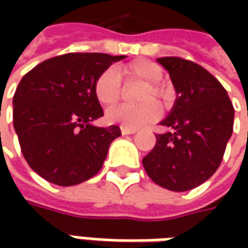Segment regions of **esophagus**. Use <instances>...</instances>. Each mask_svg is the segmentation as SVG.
<instances>
[{
    "label": "esophagus",
    "mask_w": 248,
    "mask_h": 248,
    "mask_svg": "<svg viewBox=\"0 0 248 248\" xmlns=\"http://www.w3.org/2000/svg\"><path fill=\"white\" fill-rule=\"evenodd\" d=\"M137 129H131V128H125V127H121V134L123 135H131V134H135Z\"/></svg>",
    "instance_id": "esophagus-1"
}]
</instances>
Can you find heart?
Returning a JSON list of instances; mask_svg holds the SVG:
<instances>
[{
    "label": "heart",
    "mask_w": 248,
    "mask_h": 248,
    "mask_svg": "<svg viewBox=\"0 0 248 248\" xmlns=\"http://www.w3.org/2000/svg\"><path fill=\"white\" fill-rule=\"evenodd\" d=\"M124 78L127 84H145V88L139 95L140 102H146L139 106L120 105L106 111V120L111 124H120L121 127L131 129H138L150 124L160 117L161 111L156 102H152V98L158 100L170 99V90L166 84H161L164 72L163 69L153 62L145 59H139L124 64L119 69V74L113 69H108L100 73L93 85L95 96L103 106L116 105L123 95V88L120 77ZM149 102H148L147 100Z\"/></svg>",
    "instance_id": "heart-1"
}]
</instances>
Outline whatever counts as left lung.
Wrapping results in <instances>:
<instances>
[{
  "label": "left lung",
  "mask_w": 248,
  "mask_h": 248,
  "mask_svg": "<svg viewBox=\"0 0 248 248\" xmlns=\"http://www.w3.org/2000/svg\"><path fill=\"white\" fill-rule=\"evenodd\" d=\"M176 92L171 111L160 123L166 132L143 157L146 174L172 192L202 185L218 170L233 132L234 109L213 74L181 58H158Z\"/></svg>",
  "instance_id": "8db88e82"
}]
</instances>
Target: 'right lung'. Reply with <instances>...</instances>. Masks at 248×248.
Wrapping results in <instances>:
<instances>
[{
  "label": "right lung",
  "mask_w": 248,
  "mask_h": 248,
  "mask_svg": "<svg viewBox=\"0 0 248 248\" xmlns=\"http://www.w3.org/2000/svg\"><path fill=\"white\" fill-rule=\"evenodd\" d=\"M125 56L66 53L37 64L14 95V128L27 164L44 179L73 186L98 174L117 125L100 128L103 116L93 85L100 73Z\"/></svg>",
  "instance_id": "1"
}]
</instances>
